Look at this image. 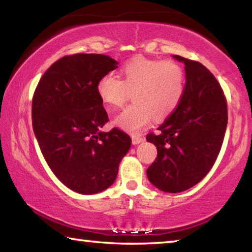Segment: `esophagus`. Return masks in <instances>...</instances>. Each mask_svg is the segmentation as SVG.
Wrapping results in <instances>:
<instances>
[{"label": "esophagus", "instance_id": "obj_1", "mask_svg": "<svg viewBox=\"0 0 252 252\" xmlns=\"http://www.w3.org/2000/svg\"><path fill=\"white\" fill-rule=\"evenodd\" d=\"M143 142V138L141 136H136V135H132V143L133 144H139Z\"/></svg>", "mask_w": 252, "mask_h": 252}]
</instances>
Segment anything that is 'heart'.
<instances>
[{
  "mask_svg": "<svg viewBox=\"0 0 252 252\" xmlns=\"http://www.w3.org/2000/svg\"><path fill=\"white\" fill-rule=\"evenodd\" d=\"M122 80L116 74L102 76L96 85L105 104L120 108L132 93L134 102L116 119V125L138 133L150 125L153 118L163 119L180 103L185 92V72L173 61H160L136 57L121 69Z\"/></svg>",
  "mask_w": 252,
  "mask_h": 252,
  "instance_id": "heart-1",
  "label": "heart"
}]
</instances>
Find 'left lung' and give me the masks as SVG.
<instances>
[{
  "label": "left lung",
  "mask_w": 252,
  "mask_h": 252,
  "mask_svg": "<svg viewBox=\"0 0 252 252\" xmlns=\"http://www.w3.org/2000/svg\"><path fill=\"white\" fill-rule=\"evenodd\" d=\"M186 84L180 103L147 135L158 156L148 168L149 181L164 192H182L197 185L210 171L222 146L228 123L227 101L218 81L206 66L180 55Z\"/></svg>",
  "instance_id": "1"
}]
</instances>
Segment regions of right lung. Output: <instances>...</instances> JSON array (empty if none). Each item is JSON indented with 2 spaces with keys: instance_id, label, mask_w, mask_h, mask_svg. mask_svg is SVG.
Segmentation results:
<instances>
[{
  "instance_id": "1",
  "label": "right lung",
  "mask_w": 252,
  "mask_h": 252,
  "mask_svg": "<svg viewBox=\"0 0 252 252\" xmlns=\"http://www.w3.org/2000/svg\"><path fill=\"white\" fill-rule=\"evenodd\" d=\"M118 61L104 54H74L54 62L42 76L32 101V125L46 163L63 185L94 194L113 185L131 138L109 121L96 91Z\"/></svg>"
}]
</instances>
